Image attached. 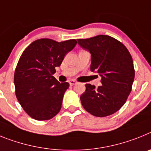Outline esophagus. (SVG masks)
<instances>
[{
  "mask_svg": "<svg viewBox=\"0 0 151 151\" xmlns=\"http://www.w3.org/2000/svg\"><path fill=\"white\" fill-rule=\"evenodd\" d=\"M69 83H70V86H74L77 83V81L75 80H70V81H69Z\"/></svg>",
  "mask_w": 151,
  "mask_h": 151,
  "instance_id": "obj_1",
  "label": "esophagus"
}]
</instances>
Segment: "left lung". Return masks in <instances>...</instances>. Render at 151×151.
I'll return each mask as SVG.
<instances>
[{
  "instance_id": "8db88e82",
  "label": "left lung",
  "mask_w": 151,
  "mask_h": 151,
  "mask_svg": "<svg viewBox=\"0 0 151 151\" xmlns=\"http://www.w3.org/2000/svg\"><path fill=\"white\" fill-rule=\"evenodd\" d=\"M78 44L91 54V71L101 76V86L86 84L81 96L82 106L91 115L106 117L122 107L134 79L133 60L127 48L115 38L99 35L78 39Z\"/></svg>"
}]
</instances>
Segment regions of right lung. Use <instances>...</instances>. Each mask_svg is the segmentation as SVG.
<instances>
[{
	"instance_id": "right-lung-1",
	"label": "right lung",
	"mask_w": 151,
	"mask_h": 151,
	"mask_svg": "<svg viewBox=\"0 0 151 151\" xmlns=\"http://www.w3.org/2000/svg\"><path fill=\"white\" fill-rule=\"evenodd\" d=\"M77 43L75 39L58 42L40 39L21 55L14 72L15 93L22 108L32 119L49 120L60 112L69 83H61L52 75Z\"/></svg>"
}]
</instances>
